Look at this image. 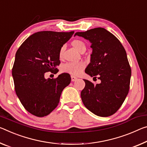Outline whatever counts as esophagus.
Here are the masks:
<instances>
[{
	"label": "esophagus",
	"instance_id": "1",
	"mask_svg": "<svg viewBox=\"0 0 147 147\" xmlns=\"http://www.w3.org/2000/svg\"><path fill=\"white\" fill-rule=\"evenodd\" d=\"M76 80H77V78L75 77V76H71V81L74 82V81H76Z\"/></svg>",
	"mask_w": 147,
	"mask_h": 147
}]
</instances>
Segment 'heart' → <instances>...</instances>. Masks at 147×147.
I'll use <instances>...</instances> for the list:
<instances>
[{"instance_id":"b5f03b06","label":"heart","mask_w":147,"mask_h":147,"mask_svg":"<svg viewBox=\"0 0 147 147\" xmlns=\"http://www.w3.org/2000/svg\"><path fill=\"white\" fill-rule=\"evenodd\" d=\"M72 45L74 46V48L80 51L83 48H86L85 44L82 40H74L72 42ZM63 47L61 48L59 51V57H61L63 55ZM86 67V63L83 61L79 62H73V63H67L64 64L61 67V70L63 72L65 73L71 74L72 75H78Z\"/></svg>"}]
</instances>
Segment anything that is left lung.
I'll return each instance as SVG.
<instances>
[{
    "mask_svg": "<svg viewBox=\"0 0 147 147\" xmlns=\"http://www.w3.org/2000/svg\"><path fill=\"white\" fill-rule=\"evenodd\" d=\"M76 35L92 43L90 63L85 73L101 80L94 84L84 80L86 85L80 94L83 103L95 115H113L122 106L129 90L131 70L126 52L120 40L104 28L77 32Z\"/></svg>",
    "mask_w": 147,
    "mask_h": 147,
    "instance_id": "left-lung-1",
    "label": "left lung"
}]
</instances>
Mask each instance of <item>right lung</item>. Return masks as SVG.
Listing matches in <instances>:
<instances>
[{
    "instance_id": "right-lung-1",
    "label": "right lung",
    "mask_w": 147,
    "mask_h": 147,
    "mask_svg": "<svg viewBox=\"0 0 147 147\" xmlns=\"http://www.w3.org/2000/svg\"><path fill=\"white\" fill-rule=\"evenodd\" d=\"M71 32L40 31L23 42L16 53L12 76L16 95L26 110L38 117L47 116L56 108L62 91L71 82L68 73L55 78L44 77L57 73L59 51L74 34Z\"/></svg>"
}]
</instances>
